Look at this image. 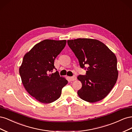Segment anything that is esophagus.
<instances>
[{
    "label": "esophagus",
    "instance_id": "34e87169",
    "mask_svg": "<svg viewBox=\"0 0 132 132\" xmlns=\"http://www.w3.org/2000/svg\"><path fill=\"white\" fill-rule=\"evenodd\" d=\"M70 79H71V81L76 80H77V77H76L75 75H73V77H70Z\"/></svg>",
    "mask_w": 132,
    "mask_h": 132
}]
</instances>
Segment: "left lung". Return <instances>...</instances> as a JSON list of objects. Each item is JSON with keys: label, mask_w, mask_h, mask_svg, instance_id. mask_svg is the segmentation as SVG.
I'll return each instance as SVG.
<instances>
[{"label": "left lung", "mask_w": 132, "mask_h": 132, "mask_svg": "<svg viewBox=\"0 0 132 132\" xmlns=\"http://www.w3.org/2000/svg\"><path fill=\"white\" fill-rule=\"evenodd\" d=\"M86 74L78 79L82 87L78 91L83 100L95 102L109 94L118 78L117 61L115 54L104 43L96 39L78 38L67 41ZM87 66V67H85Z\"/></svg>", "instance_id": "left-lung-1"}]
</instances>
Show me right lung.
<instances>
[{"label": "right lung", "instance_id": "obj_1", "mask_svg": "<svg viewBox=\"0 0 132 132\" xmlns=\"http://www.w3.org/2000/svg\"><path fill=\"white\" fill-rule=\"evenodd\" d=\"M66 40L45 39L36 44L23 57L19 73L25 89L40 102L50 103L61 96L68 84L55 69L54 60L66 45Z\"/></svg>", "mask_w": 132, "mask_h": 132}]
</instances>
